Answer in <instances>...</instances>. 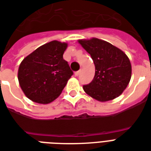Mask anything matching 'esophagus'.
Listing matches in <instances>:
<instances>
[{
  "mask_svg": "<svg viewBox=\"0 0 151 151\" xmlns=\"http://www.w3.org/2000/svg\"><path fill=\"white\" fill-rule=\"evenodd\" d=\"M79 74H80V71H77V72H75V76H78Z\"/></svg>",
  "mask_w": 151,
  "mask_h": 151,
  "instance_id": "34e87169",
  "label": "esophagus"
}]
</instances>
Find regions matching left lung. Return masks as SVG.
Instances as JSON below:
<instances>
[{
    "label": "left lung",
    "mask_w": 151,
    "mask_h": 151,
    "mask_svg": "<svg viewBox=\"0 0 151 151\" xmlns=\"http://www.w3.org/2000/svg\"><path fill=\"white\" fill-rule=\"evenodd\" d=\"M78 42L91 56L95 74L84 91L97 101L117 98L128 86L132 77V65L128 56L119 48L99 38L79 39Z\"/></svg>",
    "instance_id": "1"
}]
</instances>
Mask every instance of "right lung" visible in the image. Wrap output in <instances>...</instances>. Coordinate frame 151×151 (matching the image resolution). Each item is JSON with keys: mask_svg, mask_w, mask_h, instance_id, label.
I'll return each instance as SVG.
<instances>
[{"mask_svg": "<svg viewBox=\"0 0 151 151\" xmlns=\"http://www.w3.org/2000/svg\"><path fill=\"white\" fill-rule=\"evenodd\" d=\"M68 43L52 41L24 58L18 70L19 83L31 101L49 104L57 99L73 72L63 54Z\"/></svg>", "mask_w": 151, "mask_h": 151, "instance_id": "obj_1", "label": "right lung"}]
</instances>
